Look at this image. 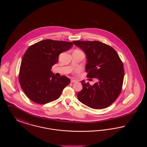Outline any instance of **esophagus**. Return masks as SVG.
<instances>
[{
	"instance_id": "1",
	"label": "esophagus",
	"mask_w": 147,
	"mask_h": 147,
	"mask_svg": "<svg viewBox=\"0 0 147 147\" xmlns=\"http://www.w3.org/2000/svg\"><path fill=\"white\" fill-rule=\"evenodd\" d=\"M70 82H71V83H75V82H77V80H74V79H71V80H70Z\"/></svg>"
}]
</instances>
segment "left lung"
I'll return each instance as SVG.
<instances>
[{
	"mask_svg": "<svg viewBox=\"0 0 147 147\" xmlns=\"http://www.w3.org/2000/svg\"><path fill=\"white\" fill-rule=\"evenodd\" d=\"M73 42L86 54L87 77L98 80L93 85L82 80L83 89L78 93V99L92 109L107 107L122 91L125 71L119 55L112 47L98 41Z\"/></svg>",
	"mask_w": 147,
	"mask_h": 147,
	"instance_id": "obj_1",
	"label": "left lung"
}]
</instances>
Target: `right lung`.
Segmentation results:
<instances>
[{
    "label": "right lung",
    "mask_w": 147,
    "mask_h": 147,
    "mask_svg": "<svg viewBox=\"0 0 147 147\" xmlns=\"http://www.w3.org/2000/svg\"><path fill=\"white\" fill-rule=\"evenodd\" d=\"M71 42L45 40L30 46L22 57L19 80L22 90L31 101L45 104L59 98L70 83L68 77H56L51 71L59 55L70 49Z\"/></svg>",
    "instance_id": "add662e5"
}]
</instances>
